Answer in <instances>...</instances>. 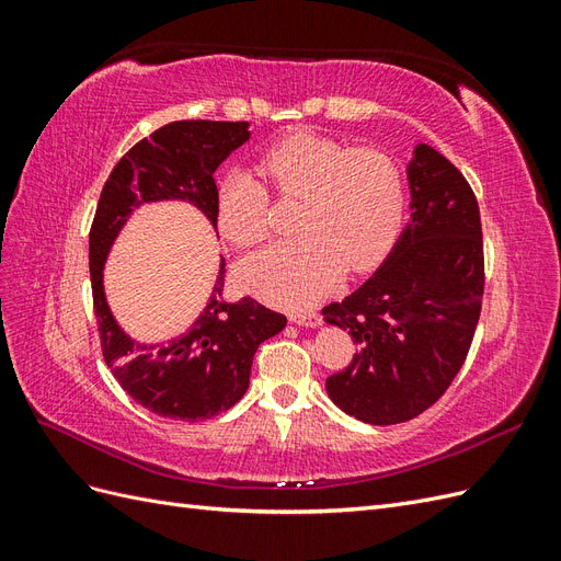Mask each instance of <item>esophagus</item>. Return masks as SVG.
<instances>
[{
    "instance_id": "obj_1",
    "label": "esophagus",
    "mask_w": 561,
    "mask_h": 561,
    "mask_svg": "<svg viewBox=\"0 0 561 561\" xmlns=\"http://www.w3.org/2000/svg\"><path fill=\"white\" fill-rule=\"evenodd\" d=\"M290 320L297 322V325H304V328H316V325H320L322 318L316 311H293Z\"/></svg>"
}]
</instances>
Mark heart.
<instances>
[{
  "instance_id": "obj_1",
  "label": "heart",
  "mask_w": 561,
  "mask_h": 561,
  "mask_svg": "<svg viewBox=\"0 0 561 561\" xmlns=\"http://www.w3.org/2000/svg\"><path fill=\"white\" fill-rule=\"evenodd\" d=\"M260 171L280 198H299V239L250 254L239 266L248 293L280 307H307L353 274L379 266L404 219V178L381 149L348 147L328 135L295 130L271 145ZM217 225L236 245L268 233V192L250 173L233 171L217 190Z\"/></svg>"
}]
</instances>
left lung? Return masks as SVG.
Instances as JSON below:
<instances>
[{
    "label": "left lung",
    "mask_w": 561,
    "mask_h": 561,
    "mask_svg": "<svg viewBox=\"0 0 561 561\" xmlns=\"http://www.w3.org/2000/svg\"><path fill=\"white\" fill-rule=\"evenodd\" d=\"M412 222L393 252L342 301L322 309L358 346L328 396L365 423L390 426L426 412L470 351L484 295L478 198L458 168L428 145L407 168Z\"/></svg>",
    "instance_id": "8db88e82"
}]
</instances>
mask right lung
Listing matches in <instances>:
<instances>
[{"label": "right lung", "instance_id": "1", "mask_svg": "<svg viewBox=\"0 0 561 561\" xmlns=\"http://www.w3.org/2000/svg\"><path fill=\"white\" fill-rule=\"evenodd\" d=\"M250 138L245 122H173L133 145L114 165L89 233L93 309L103 358L126 393L149 412L175 421H203L227 412L243 398L252 358L264 339L285 328V316L252 297H222L227 264L208 307L192 330L168 344H138L122 332L103 290V266L116 233L133 208L149 201L180 198L217 227V184L213 173Z\"/></svg>", "mask_w": 561, "mask_h": 561}]
</instances>
